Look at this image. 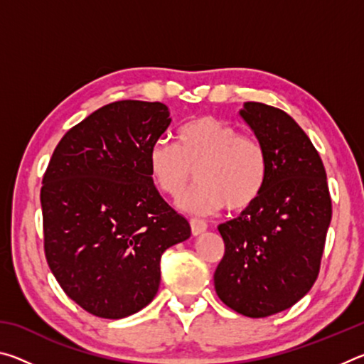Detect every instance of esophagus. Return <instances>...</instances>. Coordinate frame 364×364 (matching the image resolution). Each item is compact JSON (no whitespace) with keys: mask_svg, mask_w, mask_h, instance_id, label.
<instances>
[{"mask_svg":"<svg viewBox=\"0 0 364 364\" xmlns=\"http://www.w3.org/2000/svg\"><path fill=\"white\" fill-rule=\"evenodd\" d=\"M189 225H191V232H193V236H200V234H204L207 231L205 221H202V220L191 218Z\"/></svg>","mask_w":364,"mask_h":364,"instance_id":"34e87169","label":"esophagus"}]
</instances>
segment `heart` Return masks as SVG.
<instances>
[{
	"mask_svg": "<svg viewBox=\"0 0 364 364\" xmlns=\"http://www.w3.org/2000/svg\"><path fill=\"white\" fill-rule=\"evenodd\" d=\"M152 183L160 193L180 196L197 170V186L176 200L178 208L210 215L226 207L242 212L260 197L268 157L254 136L212 115L189 120L176 130V144L157 139L147 154Z\"/></svg>",
	"mask_w": 364,
	"mask_h": 364,
	"instance_id": "1",
	"label": "heart"
}]
</instances>
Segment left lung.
Wrapping results in <instances>:
<instances>
[{"label":"left lung","mask_w":364,"mask_h":364,"mask_svg":"<svg viewBox=\"0 0 364 364\" xmlns=\"http://www.w3.org/2000/svg\"><path fill=\"white\" fill-rule=\"evenodd\" d=\"M239 115L267 151L268 176L254 204L218 226L225 255L213 281L231 310L264 318L315 284L332 205L321 157L291 115L262 102Z\"/></svg>","instance_id":"obj_1"}]
</instances>
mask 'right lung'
<instances>
[{"label":"right lung","instance_id":"right-lung-1","mask_svg":"<svg viewBox=\"0 0 364 364\" xmlns=\"http://www.w3.org/2000/svg\"><path fill=\"white\" fill-rule=\"evenodd\" d=\"M170 122L162 102L107 104L64 134L43 176L49 269L95 316L120 319L149 305L160 257L191 236L147 167L151 146Z\"/></svg>","mask_w":364,"mask_h":364}]
</instances>
